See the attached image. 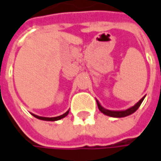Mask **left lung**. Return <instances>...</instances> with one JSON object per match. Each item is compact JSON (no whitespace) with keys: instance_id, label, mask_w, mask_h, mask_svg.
Masks as SVG:
<instances>
[{"instance_id":"1","label":"left lung","mask_w":161,"mask_h":161,"mask_svg":"<svg viewBox=\"0 0 161 161\" xmlns=\"http://www.w3.org/2000/svg\"><path fill=\"white\" fill-rule=\"evenodd\" d=\"M144 98H145V96H143V97L142 98L141 100H140L137 103H136L134 106H132L130 108H126V109H123V110H110V109H107V108H105L104 107H103V106L101 105V103H99L98 100H96V102H97L99 110H100L102 113L104 114V115L108 116V117H112V118H124V117L129 116V115L133 114L134 112H136V110L138 109V108L140 107V105H141L142 103V101L144 100Z\"/></svg>"}]
</instances>
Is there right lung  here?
Returning a JSON list of instances; mask_svg holds the SVG:
<instances>
[{
  "instance_id": "right-lung-1",
  "label": "right lung",
  "mask_w": 161,
  "mask_h": 161,
  "mask_svg": "<svg viewBox=\"0 0 161 161\" xmlns=\"http://www.w3.org/2000/svg\"><path fill=\"white\" fill-rule=\"evenodd\" d=\"M69 112V110H68L67 112H65V113L62 114V115H60V116L54 117V118H45V117H40V116H37V115H36V114H33V113H31V114H32L35 118H36V119H41V120H45V121H57V120H59V119L65 118L66 116H68Z\"/></svg>"
}]
</instances>
